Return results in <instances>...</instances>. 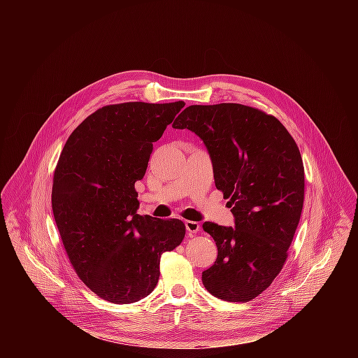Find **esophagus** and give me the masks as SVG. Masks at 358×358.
<instances>
[{
    "label": "esophagus",
    "instance_id": "34e87169",
    "mask_svg": "<svg viewBox=\"0 0 358 358\" xmlns=\"http://www.w3.org/2000/svg\"><path fill=\"white\" fill-rule=\"evenodd\" d=\"M184 225H185V229H187L188 235H194V234H196L201 229L199 224L195 222V221H185Z\"/></svg>",
    "mask_w": 358,
    "mask_h": 358
}]
</instances>
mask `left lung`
<instances>
[{"label": "left lung", "mask_w": 358, "mask_h": 358, "mask_svg": "<svg viewBox=\"0 0 358 358\" xmlns=\"http://www.w3.org/2000/svg\"><path fill=\"white\" fill-rule=\"evenodd\" d=\"M173 127L206 144L215 187L235 221L203 222L218 257L202 283L222 300L249 301L279 275L300 221L304 169L297 144L276 117L238 103L188 106Z\"/></svg>", "instance_id": "left-lung-1"}]
</instances>
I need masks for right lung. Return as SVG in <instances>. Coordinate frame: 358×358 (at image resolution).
Here are the masks:
<instances>
[{"mask_svg": "<svg viewBox=\"0 0 358 358\" xmlns=\"http://www.w3.org/2000/svg\"><path fill=\"white\" fill-rule=\"evenodd\" d=\"M184 106H105L73 130L61 152L52 185L55 222L78 276L108 301L127 304L150 294L162 255L184 239L182 221L137 214L134 188L152 143Z\"/></svg>", "mask_w": 358, "mask_h": 358, "instance_id": "obj_1", "label": "right lung"}]
</instances>
